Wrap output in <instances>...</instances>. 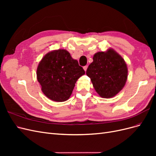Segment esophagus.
Here are the masks:
<instances>
[{
  "instance_id": "obj_1",
  "label": "esophagus",
  "mask_w": 156,
  "mask_h": 156,
  "mask_svg": "<svg viewBox=\"0 0 156 156\" xmlns=\"http://www.w3.org/2000/svg\"><path fill=\"white\" fill-rule=\"evenodd\" d=\"M87 68H88L87 66H84V67H83V69H84V71H85V72H86L87 69Z\"/></svg>"
}]
</instances>
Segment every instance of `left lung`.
<instances>
[{
    "mask_svg": "<svg viewBox=\"0 0 156 156\" xmlns=\"http://www.w3.org/2000/svg\"><path fill=\"white\" fill-rule=\"evenodd\" d=\"M127 68L124 58L112 49L98 52L88 66L87 75L101 98L115 96L124 88L127 78Z\"/></svg>",
    "mask_w": 156,
    "mask_h": 156,
    "instance_id": "left-lung-1",
    "label": "left lung"
}]
</instances>
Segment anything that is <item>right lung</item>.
<instances>
[{
    "mask_svg": "<svg viewBox=\"0 0 156 156\" xmlns=\"http://www.w3.org/2000/svg\"><path fill=\"white\" fill-rule=\"evenodd\" d=\"M85 73L68 51L58 49L46 54L37 68V79L41 91L50 100H68L77 79Z\"/></svg>",
    "mask_w": 156,
    "mask_h": 156,
    "instance_id": "1",
    "label": "right lung"
}]
</instances>
